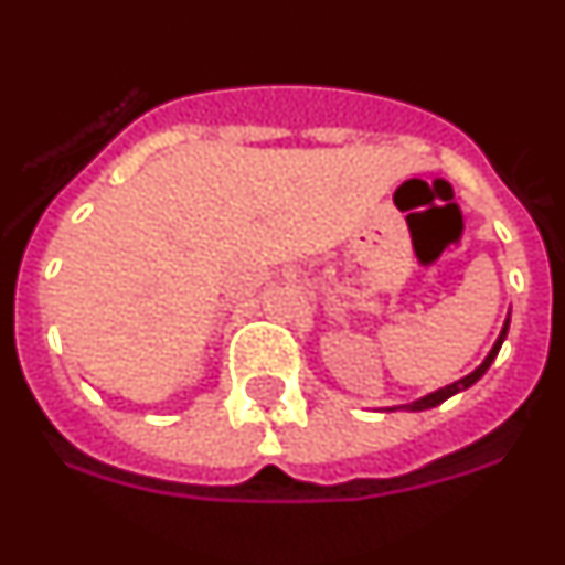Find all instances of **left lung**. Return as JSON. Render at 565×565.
<instances>
[{
	"mask_svg": "<svg viewBox=\"0 0 565 565\" xmlns=\"http://www.w3.org/2000/svg\"><path fill=\"white\" fill-rule=\"evenodd\" d=\"M509 321H511V312H509V319H505V324H502L500 335H497L494 348L488 350V355H486V359H482V364H480V367H477V371H471V373H468V376L457 379V382H454V385H445V387H439V391L428 393V396H422V399L411 402V405L385 407V411H428V407L443 405L445 399H451V396H457V393L468 391V387H471L473 382H480V379L486 376V371H488V367H491V362H494V359H497V353H500L502 341H505V335H509Z\"/></svg>",
	"mask_w": 565,
	"mask_h": 565,
	"instance_id": "8db88e82",
	"label": "left lung"
}]
</instances>
